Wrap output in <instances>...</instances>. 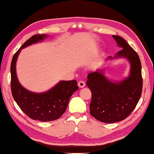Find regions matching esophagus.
Returning <instances> with one entry per match:
<instances>
[{
  "instance_id": "34e87169",
  "label": "esophagus",
  "mask_w": 154,
  "mask_h": 154,
  "mask_svg": "<svg viewBox=\"0 0 154 154\" xmlns=\"http://www.w3.org/2000/svg\"><path fill=\"white\" fill-rule=\"evenodd\" d=\"M85 85V83L84 82H82V81H80V82H78V86H79V88H84Z\"/></svg>"
}]
</instances>
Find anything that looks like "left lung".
Instances as JSON below:
<instances>
[{"instance_id": "left-lung-1", "label": "left lung", "mask_w": 154, "mask_h": 154, "mask_svg": "<svg viewBox=\"0 0 154 154\" xmlns=\"http://www.w3.org/2000/svg\"><path fill=\"white\" fill-rule=\"evenodd\" d=\"M117 46L122 48L106 61L127 60L130 65L127 77L115 81L106 76V69H97L88 75L86 85L92 97L90 114L98 121L112 123L125 119L135 109L141 97L143 79L141 65L138 54L123 38L112 35Z\"/></svg>"}]
</instances>
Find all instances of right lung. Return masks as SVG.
Here are the masks:
<instances>
[{
	"label": "right lung",
	"mask_w": 154,
	"mask_h": 154,
	"mask_svg": "<svg viewBox=\"0 0 154 154\" xmlns=\"http://www.w3.org/2000/svg\"><path fill=\"white\" fill-rule=\"evenodd\" d=\"M49 37L46 34H37L31 37L14 54L11 65V87L14 100L26 115L41 122L59 119L67 108L70 97L79 89L76 80L60 81L48 91L37 93L25 88L19 82L16 65L21 50L42 42Z\"/></svg>",
	"instance_id": "add662e5"
}]
</instances>
